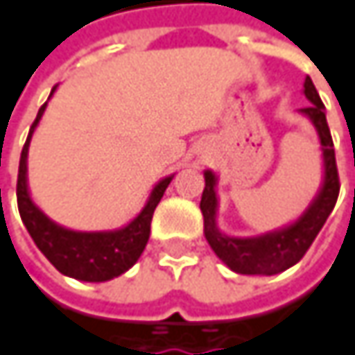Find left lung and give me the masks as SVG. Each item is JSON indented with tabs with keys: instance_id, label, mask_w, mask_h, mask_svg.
Masks as SVG:
<instances>
[{
	"instance_id": "8db88e82",
	"label": "left lung",
	"mask_w": 355,
	"mask_h": 355,
	"mask_svg": "<svg viewBox=\"0 0 355 355\" xmlns=\"http://www.w3.org/2000/svg\"><path fill=\"white\" fill-rule=\"evenodd\" d=\"M302 92L311 105L300 108L298 112H302L317 129L320 152H322V180L309 207L294 222L259 236H230L222 232L218 228V191H216L218 175L209 168L203 171L205 189L199 203L203 214V234L211 250L236 273L275 275L296 265L313 245L322 224L327 222L329 214L335 207L339 195V177H337L333 139L324 116V105L320 103L319 92L309 76L304 80Z\"/></svg>"
}]
</instances>
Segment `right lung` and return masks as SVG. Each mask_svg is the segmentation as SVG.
Here are the masks:
<instances>
[{
  "label": "right lung",
  "mask_w": 355,
  "mask_h": 355,
  "mask_svg": "<svg viewBox=\"0 0 355 355\" xmlns=\"http://www.w3.org/2000/svg\"><path fill=\"white\" fill-rule=\"evenodd\" d=\"M55 90L57 86L51 90V96L55 94ZM44 108H46V103L38 108L28 139L20 154L18 187H16L20 218L38 250L51 261V265L59 273L80 279V282H94V284L119 277L121 273L131 269L141 257L150 239V224H152L154 209L160 203L166 187L171 184L175 175L160 178L154 184L141 211L129 224L121 228L82 232V230H71L53 222L36 205L28 189V148H31V139H33L36 125L40 123L44 114Z\"/></svg>",
  "instance_id": "obj_1"
}]
</instances>
